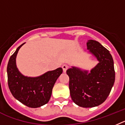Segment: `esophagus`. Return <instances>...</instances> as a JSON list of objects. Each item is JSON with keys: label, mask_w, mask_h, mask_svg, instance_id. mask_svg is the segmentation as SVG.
I'll list each match as a JSON object with an SVG mask.
<instances>
[{"label": "esophagus", "mask_w": 125, "mask_h": 125, "mask_svg": "<svg viewBox=\"0 0 125 125\" xmlns=\"http://www.w3.org/2000/svg\"><path fill=\"white\" fill-rule=\"evenodd\" d=\"M62 68L63 70V72H66V71L67 70V69L68 68V66L67 65V64H64V65H62Z\"/></svg>", "instance_id": "esophagus-1"}]
</instances>
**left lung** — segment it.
Instances as JSON below:
<instances>
[{"label":"left lung","instance_id":"1","mask_svg":"<svg viewBox=\"0 0 125 125\" xmlns=\"http://www.w3.org/2000/svg\"><path fill=\"white\" fill-rule=\"evenodd\" d=\"M87 49L96 57L98 64L90 73L73 67L67 70L73 102L79 106L92 108L106 100L114 84L115 72L112 55L98 42L88 40Z\"/></svg>","mask_w":125,"mask_h":125}]
</instances>
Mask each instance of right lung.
I'll return each instance as SVG.
<instances>
[{
  "label": "right lung",
  "mask_w": 125,
  "mask_h": 125,
  "mask_svg": "<svg viewBox=\"0 0 125 125\" xmlns=\"http://www.w3.org/2000/svg\"><path fill=\"white\" fill-rule=\"evenodd\" d=\"M25 43L17 49L11 55L7 65L8 85L14 98L30 108H38L49 102L52 88L63 70L58 68L39 77H27L19 72L15 58L18 51Z\"/></svg>",
  "instance_id": "obj_1"
}]
</instances>
